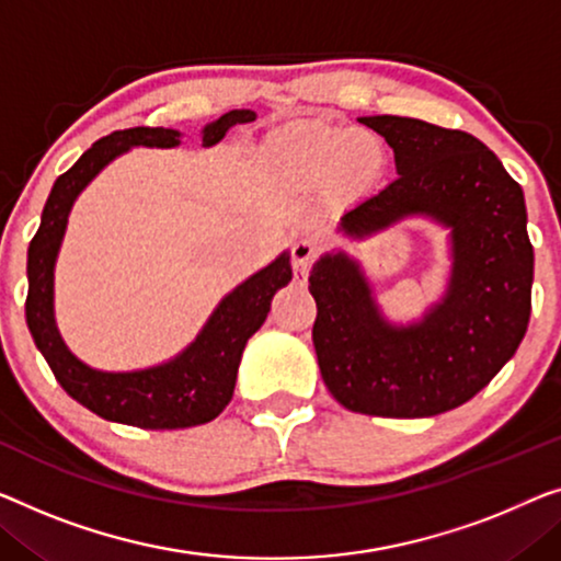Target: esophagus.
Instances as JSON below:
<instances>
[{
    "mask_svg": "<svg viewBox=\"0 0 561 561\" xmlns=\"http://www.w3.org/2000/svg\"><path fill=\"white\" fill-rule=\"evenodd\" d=\"M314 239L309 237H299L291 247V266H295V279L299 284H305L309 277V266L314 262Z\"/></svg>",
    "mask_w": 561,
    "mask_h": 561,
    "instance_id": "esophagus-1",
    "label": "esophagus"
}]
</instances>
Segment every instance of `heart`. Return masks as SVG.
Here are the masks:
<instances>
[{"label": "heart", "instance_id": "obj_1", "mask_svg": "<svg viewBox=\"0 0 561 561\" xmlns=\"http://www.w3.org/2000/svg\"><path fill=\"white\" fill-rule=\"evenodd\" d=\"M274 161L305 181H322L337 173L347 183H367L380 173L386 153L380 140L363 130L328 123H295L274 138Z\"/></svg>", "mask_w": 561, "mask_h": 561}]
</instances>
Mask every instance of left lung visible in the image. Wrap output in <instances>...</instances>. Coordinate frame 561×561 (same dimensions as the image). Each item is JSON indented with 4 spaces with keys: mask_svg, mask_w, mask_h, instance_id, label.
Instances as JSON below:
<instances>
[{
    "mask_svg": "<svg viewBox=\"0 0 561 561\" xmlns=\"http://www.w3.org/2000/svg\"><path fill=\"white\" fill-rule=\"evenodd\" d=\"M360 123L386 138L398 179L342 214L337 231L357 241L405 219L431 221L448 233L450 272L421 320L392 322L353 254H322L309 272L317 363L347 411L431 417L486 388L524 340L534 282L524 191L463 130L400 115Z\"/></svg>",
    "mask_w": 561,
    "mask_h": 561,
    "instance_id": "1",
    "label": "left lung"
}]
</instances>
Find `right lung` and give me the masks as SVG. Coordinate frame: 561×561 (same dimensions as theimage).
I'll return each instance as SVG.
<instances>
[{
  "instance_id": "add662e5",
  "label": "right lung",
  "mask_w": 561,
  "mask_h": 561,
  "mask_svg": "<svg viewBox=\"0 0 561 561\" xmlns=\"http://www.w3.org/2000/svg\"><path fill=\"white\" fill-rule=\"evenodd\" d=\"M254 111H229L201 128L211 148L233 125L252 123ZM183 133L173 128H125L100 138L49 191L42 221L27 249V328L35 345L70 398L105 421L150 431L191 428L214 421L229 405L241 355L270 314L272 297L291 282L289 252L237 284L221 299L201 332L171 360L140 370H98L65 345L55 320V264L75 201L95 175L130 148H175Z\"/></svg>"
}]
</instances>
